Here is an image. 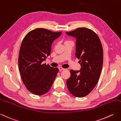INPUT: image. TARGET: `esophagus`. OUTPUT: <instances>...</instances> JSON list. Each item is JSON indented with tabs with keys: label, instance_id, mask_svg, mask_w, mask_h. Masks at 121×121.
Returning a JSON list of instances; mask_svg holds the SVG:
<instances>
[{
	"label": "esophagus",
	"instance_id": "1",
	"mask_svg": "<svg viewBox=\"0 0 121 121\" xmlns=\"http://www.w3.org/2000/svg\"><path fill=\"white\" fill-rule=\"evenodd\" d=\"M64 70H65V69H64V68H61V67H60V68H59V70L60 71H61Z\"/></svg>",
	"mask_w": 121,
	"mask_h": 121
}]
</instances>
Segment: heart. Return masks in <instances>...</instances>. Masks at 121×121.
<instances>
[{"label": "heart", "instance_id": "obj_1", "mask_svg": "<svg viewBox=\"0 0 121 121\" xmlns=\"http://www.w3.org/2000/svg\"><path fill=\"white\" fill-rule=\"evenodd\" d=\"M72 42L71 40H69V39H67V40H65V43H67V42Z\"/></svg>", "mask_w": 121, "mask_h": 121}]
</instances>
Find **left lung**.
I'll list each match as a JSON object with an SVG mask.
<instances>
[{
  "label": "left lung",
  "mask_w": 121,
  "mask_h": 121,
  "mask_svg": "<svg viewBox=\"0 0 121 121\" xmlns=\"http://www.w3.org/2000/svg\"><path fill=\"white\" fill-rule=\"evenodd\" d=\"M66 33L77 39L75 56L81 66L79 71L70 70L67 86L73 95L82 98L90 93L99 81L103 62L102 46L96 33L86 28Z\"/></svg>",
  "instance_id": "8db88e82"
}]
</instances>
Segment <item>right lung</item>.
Listing matches in <instances>:
<instances>
[{"instance_id":"obj_1","label":"right lung","mask_w":121,"mask_h":121,"mask_svg":"<svg viewBox=\"0 0 121 121\" xmlns=\"http://www.w3.org/2000/svg\"><path fill=\"white\" fill-rule=\"evenodd\" d=\"M61 34L37 28L28 32L22 40L19 53V69L26 88L35 95L47 93L57 75L58 68L42 62L50 54L52 43Z\"/></svg>"}]
</instances>
